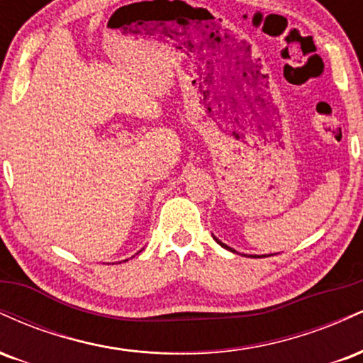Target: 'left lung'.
<instances>
[{
    "mask_svg": "<svg viewBox=\"0 0 363 363\" xmlns=\"http://www.w3.org/2000/svg\"><path fill=\"white\" fill-rule=\"evenodd\" d=\"M213 239H215V240H216V242H218L220 245H222V247H225V249H228V251H232V252H237V251H235V249L228 247V245H227V244H223V242H222V240H220V239H216V237H215V235H213ZM269 256H272V254H269Z\"/></svg>",
    "mask_w": 363,
    "mask_h": 363,
    "instance_id": "1",
    "label": "left lung"
}]
</instances>
